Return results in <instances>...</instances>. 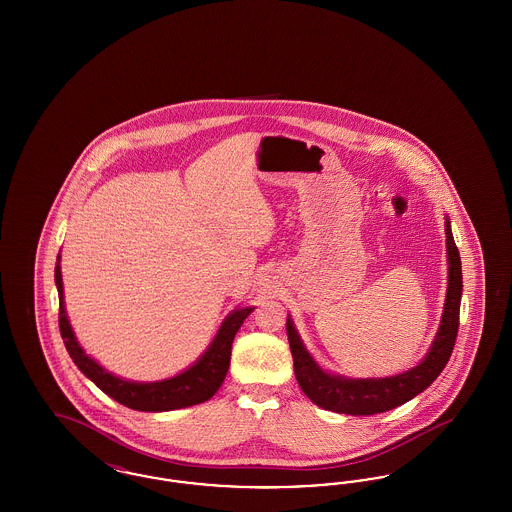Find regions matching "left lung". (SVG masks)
<instances>
[{"instance_id": "obj_1", "label": "left lung", "mask_w": 512, "mask_h": 512, "mask_svg": "<svg viewBox=\"0 0 512 512\" xmlns=\"http://www.w3.org/2000/svg\"><path fill=\"white\" fill-rule=\"evenodd\" d=\"M445 236H447V295L443 305V315L439 322L438 334L432 347L428 349L422 363L409 368L407 372L388 376V378H345L340 374H330L320 368L317 361L309 355L303 341L299 338L292 318L286 322L288 341L292 349L293 372L303 393L326 411L368 416V414L386 413L426 390L447 365L457 332H459V311L463 295V270L461 255L453 240L451 222L445 217Z\"/></svg>"}]
</instances>
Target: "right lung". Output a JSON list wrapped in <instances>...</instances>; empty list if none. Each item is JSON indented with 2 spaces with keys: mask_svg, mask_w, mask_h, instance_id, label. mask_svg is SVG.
Here are the masks:
<instances>
[{
  "mask_svg": "<svg viewBox=\"0 0 512 512\" xmlns=\"http://www.w3.org/2000/svg\"><path fill=\"white\" fill-rule=\"evenodd\" d=\"M55 286L59 293V330L74 365L78 366L80 372L86 378H90L99 390L105 391L109 397H113L124 407L147 413L184 409L211 399L219 391L228 372L232 341L236 338V332L253 311V307H240L224 318L213 343L194 365L186 368L184 372L161 382H130L107 372L92 357H88L76 341L65 311L59 257L55 265Z\"/></svg>",
  "mask_w": 512,
  "mask_h": 512,
  "instance_id": "1",
  "label": "right lung"
}]
</instances>
